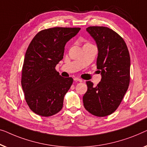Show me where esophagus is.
I'll return each instance as SVG.
<instances>
[{
	"instance_id": "34e87169",
	"label": "esophagus",
	"mask_w": 147,
	"mask_h": 147,
	"mask_svg": "<svg viewBox=\"0 0 147 147\" xmlns=\"http://www.w3.org/2000/svg\"><path fill=\"white\" fill-rule=\"evenodd\" d=\"M74 80H75V81H78V82H82V80L81 79V78H77V77L74 78Z\"/></svg>"
}]
</instances>
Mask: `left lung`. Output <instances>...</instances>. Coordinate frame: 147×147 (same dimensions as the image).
Segmentation results:
<instances>
[{
  "label": "left lung",
  "mask_w": 147,
  "mask_h": 147,
  "mask_svg": "<svg viewBox=\"0 0 147 147\" xmlns=\"http://www.w3.org/2000/svg\"><path fill=\"white\" fill-rule=\"evenodd\" d=\"M86 31L96 43V66L102 78L96 86L86 81L88 88L82 97L83 105L90 114L106 117L117 110L129 88V52L123 38L111 28L89 26Z\"/></svg>",
  "instance_id": "8db88e82"
}]
</instances>
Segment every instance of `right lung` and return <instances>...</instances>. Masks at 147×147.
I'll use <instances>...</instances> for the list:
<instances>
[{"label": "right lung", "instance_id": "obj_1", "mask_svg": "<svg viewBox=\"0 0 147 147\" xmlns=\"http://www.w3.org/2000/svg\"><path fill=\"white\" fill-rule=\"evenodd\" d=\"M80 28L54 27L35 35L28 45L22 69L21 85L30 110L42 117L57 114L73 79L64 78L55 69L63 59L66 43Z\"/></svg>", "mask_w": 147, "mask_h": 147}]
</instances>
